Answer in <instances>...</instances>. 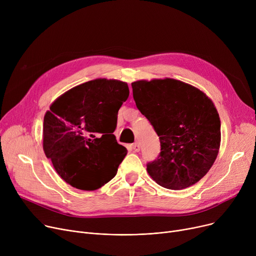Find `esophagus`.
I'll use <instances>...</instances> for the list:
<instances>
[{"mask_svg":"<svg viewBox=\"0 0 256 256\" xmlns=\"http://www.w3.org/2000/svg\"><path fill=\"white\" fill-rule=\"evenodd\" d=\"M132 150L135 152H140V144H139L138 142L134 143V144L132 145Z\"/></svg>","mask_w":256,"mask_h":256,"instance_id":"esophagus-1","label":"esophagus"}]
</instances>
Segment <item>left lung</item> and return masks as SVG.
<instances>
[{"label": "left lung", "mask_w": 256, "mask_h": 256, "mask_svg": "<svg viewBox=\"0 0 256 256\" xmlns=\"http://www.w3.org/2000/svg\"><path fill=\"white\" fill-rule=\"evenodd\" d=\"M139 111L150 120L160 142L147 172L160 186L182 190L202 178L216 160L221 122L216 106L198 88L174 78L132 83Z\"/></svg>", "instance_id": "left-lung-1"}]
</instances>
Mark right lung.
Returning <instances> with one entry per match:
<instances>
[{
  "instance_id": "right-lung-1",
  "label": "right lung",
  "mask_w": 256,
  "mask_h": 256,
  "mask_svg": "<svg viewBox=\"0 0 256 256\" xmlns=\"http://www.w3.org/2000/svg\"><path fill=\"white\" fill-rule=\"evenodd\" d=\"M130 96L118 80L96 78L63 93L44 119V150L62 180L85 191L100 189L128 154L113 132Z\"/></svg>"
}]
</instances>
